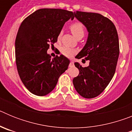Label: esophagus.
Returning <instances> with one entry per match:
<instances>
[{
	"instance_id": "obj_1",
	"label": "esophagus",
	"mask_w": 132,
	"mask_h": 132,
	"mask_svg": "<svg viewBox=\"0 0 132 132\" xmlns=\"http://www.w3.org/2000/svg\"><path fill=\"white\" fill-rule=\"evenodd\" d=\"M73 64H74V61L73 60H71V63H70V66H72V65H73Z\"/></svg>"
}]
</instances>
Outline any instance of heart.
Masks as SVG:
<instances>
[{
    "instance_id": "obj_1",
    "label": "heart",
    "mask_w": 132,
    "mask_h": 132,
    "mask_svg": "<svg viewBox=\"0 0 132 132\" xmlns=\"http://www.w3.org/2000/svg\"><path fill=\"white\" fill-rule=\"evenodd\" d=\"M70 30L71 31L73 36L76 38H79L80 36H83L85 34V28H84L83 25L80 22L73 23L70 26ZM61 35H62V33L60 32L58 35V39H60ZM61 52L64 55L67 57H71L76 53V50L71 47H67V46H64L61 49Z\"/></svg>"
}]
</instances>
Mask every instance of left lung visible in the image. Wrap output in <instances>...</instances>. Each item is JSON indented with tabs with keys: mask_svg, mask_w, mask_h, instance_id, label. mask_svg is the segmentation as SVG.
Returning a JSON list of instances; mask_svg holds the SVG:
<instances>
[{
	"mask_svg": "<svg viewBox=\"0 0 132 132\" xmlns=\"http://www.w3.org/2000/svg\"><path fill=\"white\" fill-rule=\"evenodd\" d=\"M74 15L88 33L87 42L75 58H85L82 61L88 60L89 65L82 67L75 63L79 74L73 83L80 96L93 98L105 89L114 77L119 57L118 36L112 22L100 14L76 11Z\"/></svg>",
	"mask_w": 132,
	"mask_h": 132,
	"instance_id": "8db88e82",
	"label": "left lung"
}]
</instances>
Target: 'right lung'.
I'll return each mask as SVG.
<instances>
[{"label": "right lung", "mask_w": 132, "mask_h": 132, "mask_svg": "<svg viewBox=\"0 0 132 132\" xmlns=\"http://www.w3.org/2000/svg\"><path fill=\"white\" fill-rule=\"evenodd\" d=\"M73 12L57 9H41L24 20L15 41L16 67L22 82L36 96H45L55 87L59 77L68 69L70 60L63 55L52 56L50 44L57 41Z\"/></svg>", "instance_id": "right-lung-1"}]
</instances>
